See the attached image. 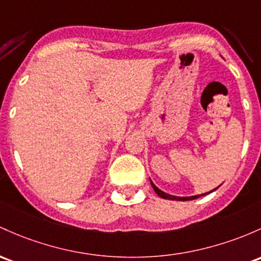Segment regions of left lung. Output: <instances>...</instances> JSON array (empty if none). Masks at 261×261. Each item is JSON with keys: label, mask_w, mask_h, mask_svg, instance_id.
Listing matches in <instances>:
<instances>
[{"label": "left lung", "mask_w": 261, "mask_h": 261, "mask_svg": "<svg viewBox=\"0 0 261 261\" xmlns=\"http://www.w3.org/2000/svg\"><path fill=\"white\" fill-rule=\"evenodd\" d=\"M150 182H151V186H152V188H153V191L156 192L157 194H159L160 197H161V198H163V199H170V200H192V199H196V198H199V197H202V196H205V194H210V193H212V192H214L217 190V188L219 187H217V188H214V190H212V191H210V192H207V193H203V194H197V196H190V197H178V196H172V194H170V193H166V192H163V191H161L160 190L159 187H157L156 185H154V183L151 181V178H150Z\"/></svg>", "instance_id": "left-lung-1"}]
</instances>
